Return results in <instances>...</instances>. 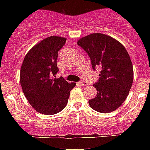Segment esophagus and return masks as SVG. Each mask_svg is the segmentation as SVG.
I'll use <instances>...</instances> for the list:
<instances>
[{
  "label": "esophagus",
  "instance_id": "1",
  "mask_svg": "<svg viewBox=\"0 0 150 150\" xmlns=\"http://www.w3.org/2000/svg\"><path fill=\"white\" fill-rule=\"evenodd\" d=\"M79 84H80L81 86H87V85H88V83L84 81V80H81V81L79 82Z\"/></svg>",
  "mask_w": 150,
  "mask_h": 150
}]
</instances>
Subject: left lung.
Returning <instances> with one entry per match:
<instances>
[{
	"instance_id": "8db88e82",
	"label": "left lung",
	"mask_w": 150,
	"mask_h": 150,
	"mask_svg": "<svg viewBox=\"0 0 150 150\" xmlns=\"http://www.w3.org/2000/svg\"><path fill=\"white\" fill-rule=\"evenodd\" d=\"M78 46L86 52L91 67L100 69L94 84L97 95L88 100L90 107L99 112H110L126 99L133 83V65L122 44L104 34H91L81 38Z\"/></svg>"
}]
</instances>
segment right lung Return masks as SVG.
I'll return each mask as SVG.
<instances>
[{
  "mask_svg": "<svg viewBox=\"0 0 150 150\" xmlns=\"http://www.w3.org/2000/svg\"><path fill=\"white\" fill-rule=\"evenodd\" d=\"M66 38L52 36L30 49L20 71L24 95L38 112L46 115L58 113L66 107L70 92L76 86L63 77L55 78L58 54Z\"/></svg>",
  "mask_w": 150,
  "mask_h": 150,
  "instance_id": "add662e5",
  "label": "right lung"
}]
</instances>
